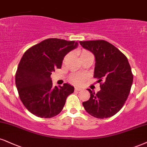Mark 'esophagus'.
Here are the masks:
<instances>
[{
	"mask_svg": "<svg viewBox=\"0 0 147 147\" xmlns=\"http://www.w3.org/2000/svg\"><path fill=\"white\" fill-rule=\"evenodd\" d=\"M75 90H77V91H80V90H82V88L78 87V86H76V87H75Z\"/></svg>",
	"mask_w": 147,
	"mask_h": 147,
	"instance_id": "obj_1",
	"label": "esophagus"
}]
</instances>
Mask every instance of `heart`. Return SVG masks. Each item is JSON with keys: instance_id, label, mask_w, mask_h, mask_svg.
Here are the masks:
<instances>
[{"instance_id": "heart-1", "label": "heart", "mask_w": 147, "mask_h": 147, "mask_svg": "<svg viewBox=\"0 0 147 147\" xmlns=\"http://www.w3.org/2000/svg\"><path fill=\"white\" fill-rule=\"evenodd\" d=\"M90 54V52L86 51V50H83V51L81 52L80 57H83V56L88 55V54ZM69 57V54H67L65 58V61H66V60L68 59ZM85 79H86V76L83 75V74H74V75L72 76L71 77V80L73 81L75 84H81V83L84 82Z\"/></svg>"}]
</instances>
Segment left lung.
<instances>
[{"instance_id": "8db88e82", "label": "left lung", "mask_w": 147, "mask_h": 147, "mask_svg": "<svg viewBox=\"0 0 147 147\" xmlns=\"http://www.w3.org/2000/svg\"><path fill=\"white\" fill-rule=\"evenodd\" d=\"M95 59L93 77L101 90L95 93L88 88L90 99L82 103L89 115L98 119L111 117L120 110L127 99L133 74L127 57L115 46L104 40L80 41Z\"/></svg>"}]
</instances>
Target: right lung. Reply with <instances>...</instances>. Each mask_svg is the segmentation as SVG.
Segmentation results:
<instances>
[{"label": "right lung", "instance_id": "right-lung-1", "mask_svg": "<svg viewBox=\"0 0 147 147\" xmlns=\"http://www.w3.org/2000/svg\"><path fill=\"white\" fill-rule=\"evenodd\" d=\"M78 46L74 41L50 38L26 51L18 65L16 85L24 106L41 118L55 117L62 111L74 87L67 83L52 86L51 74L61 69L65 56Z\"/></svg>", "mask_w": 147, "mask_h": 147}]
</instances>
